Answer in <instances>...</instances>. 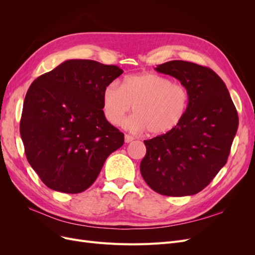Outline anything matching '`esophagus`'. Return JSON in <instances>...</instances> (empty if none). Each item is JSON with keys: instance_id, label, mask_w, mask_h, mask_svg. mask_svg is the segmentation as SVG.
I'll return each instance as SVG.
<instances>
[{"instance_id": "34e87169", "label": "esophagus", "mask_w": 255, "mask_h": 255, "mask_svg": "<svg viewBox=\"0 0 255 255\" xmlns=\"http://www.w3.org/2000/svg\"><path fill=\"white\" fill-rule=\"evenodd\" d=\"M135 139V138L133 137V136H130V135H128V134H126L125 135V141L127 142V143H128V142H130V141H133Z\"/></svg>"}]
</instances>
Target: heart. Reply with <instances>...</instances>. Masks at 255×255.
Here are the masks:
<instances>
[{
    "label": "heart",
    "mask_w": 255,
    "mask_h": 255,
    "mask_svg": "<svg viewBox=\"0 0 255 255\" xmlns=\"http://www.w3.org/2000/svg\"><path fill=\"white\" fill-rule=\"evenodd\" d=\"M189 105L188 90L181 84L156 73L128 75L121 86L111 83L102 94L106 120L116 126L132 110L125 125L151 135H165L180 126Z\"/></svg>",
    "instance_id": "heart-1"
}]
</instances>
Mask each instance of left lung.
I'll list each match as a JSON object with an SVG mask.
<instances>
[{"instance_id": "left-lung-1", "label": "left lung", "mask_w": 255, "mask_h": 255, "mask_svg": "<svg viewBox=\"0 0 255 255\" xmlns=\"http://www.w3.org/2000/svg\"><path fill=\"white\" fill-rule=\"evenodd\" d=\"M188 90L189 105L172 132L144 140L140 172L160 195L198 194L226 165L237 132L238 115L226 84L212 69L184 60L158 65Z\"/></svg>"}]
</instances>
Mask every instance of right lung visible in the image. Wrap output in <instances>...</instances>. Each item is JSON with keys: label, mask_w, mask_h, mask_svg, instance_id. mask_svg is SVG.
I'll list each match as a JSON object with an SVG mask.
<instances>
[{"label": "right lung", "mask_w": 255, "mask_h": 255, "mask_svg": "<svg viewBox=\"0 0 255 255\" xmlns=\"http://www.w3.org/2000/svg\"><path fill=\"white\" fill-rule=\"evenodd\" d=\"M123 73L117 66L69 59L30 85L20 134L29 165L47 186L65 194L90 187L125 135L106 120L104 88Z\"/></svg>", "instance_id": "add662e5"}]
</instances>
